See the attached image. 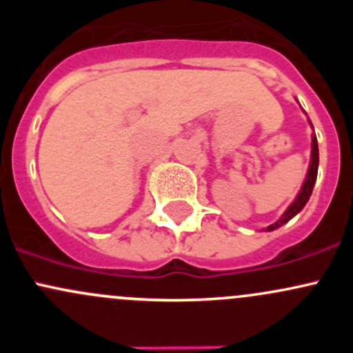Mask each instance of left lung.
I'll return each instance as SVG.
<instances>
[{"label": "left lung", "instance_id": "8db88e82", "mask_svg": "<svg viewBox=\"0 0 353 353\" xmlns=\"http://www.w3.org/2000/svg\"><path fill=\"white\" fill-rule=\"evenodd\" d=\"M318 163H319L318 140H316V137H312L311 165H309V172H307V177H305L304 186H302L301 193L297 194V198H295V201L292 203V205L288 206V208H287V212L283 213L282 219H279V220H276L275 223H272V225H270L268 229H266V230H275V229H279V227H282L283 223H287V222H288V220L294 219V216L297 215V213L301 212L302 208H304L305 203L309 201V196H311V193H312V188H314L316 177H318Z\"/></svg>", "mask_w": 353, "mask_h": 353}]
</instances>
